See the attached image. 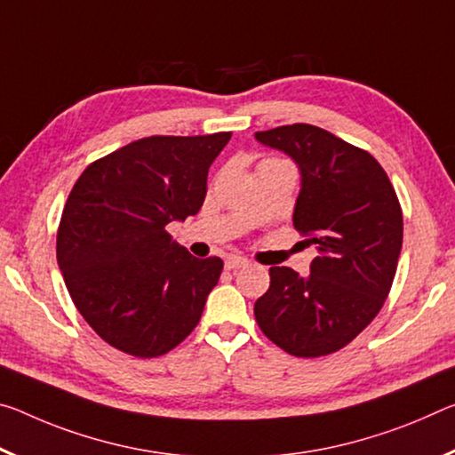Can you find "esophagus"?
I'll return each mask as SVG.
<instances>
[{"mask_svg": "<svg viewBox=\"0 0 455 455\" xmlns=\"http://www.w3.org/2000/svg\"><path fill=\"white\" fill-rule=\"evenodd\" d=\"M249 265V261L244 257H239V255H233V257H228L227 261H225V267L228 271H236V269H241V267H247Z\"/></svg>", "mask_w": 455, "mask_h": 455, "instance_id": "34e87169", "label": "esophagus"}]
</instances>
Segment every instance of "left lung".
<instances>
[{"instance_id":"1","label":"left lung","mask_w":455,"mask_h":455,"mask_svg":"<svg viewBox=\"0 0 455 455\" xmlns=\"http://www.w3.org/2000/svg\"><path fill=\"white\" fill-rule=\"evenodd\" d=\"M255 140L299 168L293 227L318 249L307 277L271 267L255 320L293 356L331 355L369 326L391 291L403 244L401 204L369 151L326 129L281 125L257 132Z\"/></svg>"}]
</instances>
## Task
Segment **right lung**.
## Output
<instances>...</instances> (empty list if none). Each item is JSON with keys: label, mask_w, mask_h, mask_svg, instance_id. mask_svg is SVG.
<instances>
[{"label": "right lung", "mask_w": 455, "mask_h": 455, "mask_svg": "<svg viewBox=\"0 0 455 455\" xmlns=\"http://www.w3.org/2000/svg\"><path fill=\"white\" fill-rule=\"evenodd\" d=\"M228 140V132L143 137L76 180L56 259L78 312L117 350L162 356L200 322L222 259L192 257L165 225L200 211L208 168Z\"/></svg>", "instance_id": "right-lung-1"}]
</instances>
